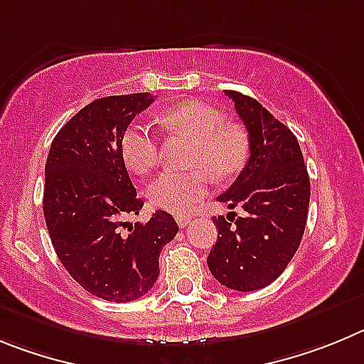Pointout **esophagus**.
<instances>
[{"label": "esophagus", "mask_w": 364, "mask_h": 364, "mask_svg": "<svg viewBox=\"0 0 364 364\" xmlns=\"http://www.w3.org/2000/svg\"><path fill=\"white\" fill-rule=\"evenodd\" d=\"M178 225L179 227H188L190 223H192V218H190V215H178Z\"/></svg>", "instance_id": "esophagus-1"}]
</instances>
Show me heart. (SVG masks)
I'll return each instance as SVG.
<instances>
[{"mask_svg": "<svg viewBox=\"0 0 364 364\" xmlns=\"http://www.w3.org/2000/svg\"><path fill=\"white\" fill-rule=\"evenodd\" d=\"M166 130L194 141L186 172L166 170L149 186V198L159 208L186 214L205 198L210 174L228 179L243 168L250 152L243 127L230 125L218 109L201 101H186L163 110L158 117ZM121 154L127 166L146 174L159 161V139L146 123H132L121 137Z\"/></svg>", "mask_w": 364, "mask_h": 364, "instance_id": "obj_1", "label": "heart"}]
</instances>
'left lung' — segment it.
<instances>
[{"label":"left lung","instance_id":"left-lung-1","mask_svg":"<svg viewBox=\"0 0 364 364\" xmlns=\"http://www.w3.org/2000/svg\"><path fill=\"white\" fill-rule=\"evenodd\" d=\"M248 130L250 158L230 188L218 198L243 218L218 215V241L206 263L212 276L237 292L268 287L283 274L301 245L310 205V178L297 137L259 101L225 90Z\"/></svg>","mask_w":364,"mask_h":364}]
</instances>
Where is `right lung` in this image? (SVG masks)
<instances>
[{
    "mask_svg": "<svg viewBox=\"0 0 364 364\" xmlns=\"http://www.w3.org/2000/svg\"><path fill=\"white\" fill-rule=\"evenodd\" d=\"M154 103L149 92L107 96L81 109L55 134L45 165L43 214L52 247L72 279L114 303L145 296L159 276V254L178 234L174 218L139 214L121 137Z\"/></svg>",
    "mask_w": 364,
    "mask_h": 364,
    "instance_id": "add662e5",
    "label": "right lung"
}]
</instances>
